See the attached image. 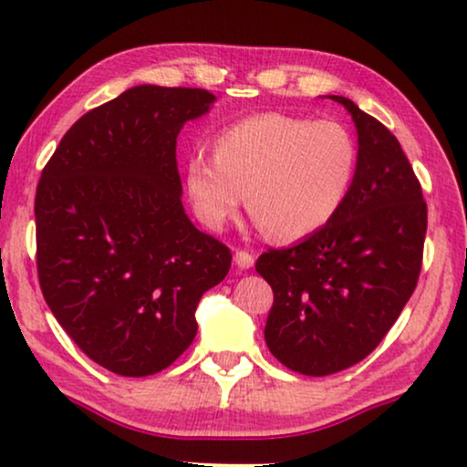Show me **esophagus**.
<instances>
[{
  "label": "esophagus",
  "mask_w": 467,
  "mask_h": 467,
  "mask_svg": "<svg viewBox=\"0 0 467 467\" xmlns=\"http://www.w3.org/2000/svg\"><path fill=\"white\" fill-rule=\"evenodd\" d=\"M234 261H235V265L240 267V270H251L253 264H254V257L248 251H235Z\"/></svg>",
  "instance_id": "1"
}]
</instances>
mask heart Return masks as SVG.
Segmentation results:
<instances>
[{
    "mask_svg": "<svg viewBox=\"0 0 467 467\" xmlns=\"http://www.w3.org/2000/svg\"><path fill=\"white\" fill-rule=\"evenodd\" d=\"M357 171V144L336 120L267 112L229 125L214 159L193 155L184 189L203 225L225 227L248 197V214L267 238L296 242L327 225Z\"/></svg>",
    "mask_w": 467,
    "mask_h": 467,
    "instance_id": "b5f03b06",
    "label": "heart"
}]
</instances>
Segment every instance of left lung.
Returning a JSON list of instances; mask_svg holds the SVG:
<instances>
[{"instance_id": "obj_1", "label": "left lung", "mask_w": 467, "mask_h": 467, "mask_svg": "<svg viewBox=\"0 0 467 467\" xmlns=\"http://www.w3.org/2000/svg\"><path fill=\"white\" fill-rule=\"evenodd\" d=\"M357 171L327 225L289 248H270L257 272L274 304L270 353L293 372L329 376L372 353L417 286L427 203L398 138L355 101Z\"/></svg>"}]
</instances>
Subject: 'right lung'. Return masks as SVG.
<instances>
[{
    "label": "right lung",
    "mask_w": 467,
    "mask_h": 467,
    "mask_svg": "<svg viewBox=\"0 0 467 467\" xmlns=\"http://www.w3.org/2000/svg\"><path fill=\"white\" fill-rule=\"evenodd\" d=\"M206 88L140 85L61 138L36 191L37 276L88 359L119 376L171 366L232 253L189 221L176 138L214 104Z\"/></svg>",
    "instance_id": "add662e5"
}]
</instances>
